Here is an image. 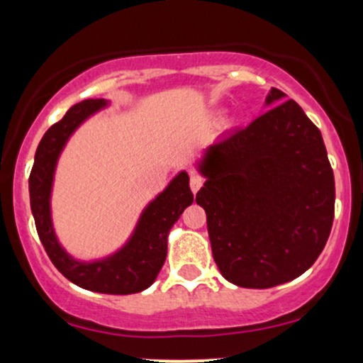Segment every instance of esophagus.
I'll return each mask as SVG.
<instances>
[{"label":"esophagus","instance_id":"esophagus-1","mask_svg":"<svg viewBox=\"0 0 363 363\" xmlns=\"http://www.w3.org/2000/svg\"><path fill=\"white\" fill-rule=\"evenodd\" d=\"M189 184H191V191H193V193H198L203 186V179L199 176H191Z\"/></svg>","mask_w":363,"mask_h":363}]
</instances>
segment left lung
Here are the masks:
<instances>
[{"mask_svg":"<svg viewBox=\"0 0 363 363\" xmlns=\"http://www.w3.org/2000/svg\"><path fill=\"white\" fill-rule=\"evenodd\" d=\"M272 107L206 148L196 194L225 280L272 289L301 277L328 242L335 176L323 136L295 101L272 89Z\"/></svg>","mask_w":363,"mask_h":363,"instance_id":"left-lung-1","label":"left lung"}]
</instances>
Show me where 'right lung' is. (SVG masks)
Wrapping results in <instances>:
<instances>
[{
	"label": "right lung",
	"instance_id": "right-lung-1",
	"mask_svg": "<svg viewBox=\"0 0 363 363\" xmlns=\"http://www.w3.org/2000/svg\"><path fill=\"white\" fill-rule=\"evenodd\" d=\"M107 106L104 99H86L45 131L37 147L34 167L28 177L30 208L37 234L52 264L74 285L99 294H138L155 281L167 256V237L182 211L193 203L187 172H179L170 184L145 208L131 239L124 247L104 259L83 262L69 256L54 234L51 189L57 158L66 141L86 118Z\"/></svg>",
	"mask_w": 363,
	"mask_h": 363
}]
</instances>
